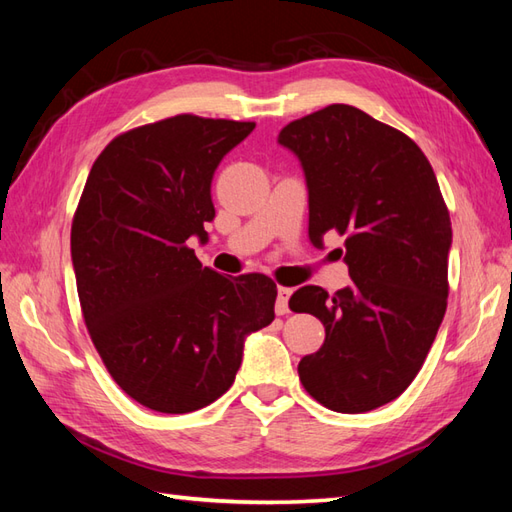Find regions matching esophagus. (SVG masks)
Masks as SVG:
<instances>
[{"label":"esophagus","mask_w":512,"mask_h":512,"mask_svg":"<svg viewBox=\"0 0 512 512\" xmlns=\"http://www.w3.org/2000/svg\"><path fill=\"white\" fill-rule=\"evenodd\" d=\"M290 295H292V288H284V286H281V288L277 290V303H275V310H277V314H286V312H290V308H288Z\"/></svg>","instance_id":"obj_1"}]
</instances>
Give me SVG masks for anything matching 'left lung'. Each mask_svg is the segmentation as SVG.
I'll return each instance as SVG.
<instances>
[{
	"instance_id": "left-lung-1",
	"label": "left lung",
	"mask_w": 512,
	"mask_h": 512,
	"mask_svg": "<svg viewBox=\"0 0 512 512\" xmlns=\"http://www.w3.org/2000/svg\"><path fill=\"white\" fill-rule=\"evenodd\" d=\"M279 145L306 173L310 242L343 235L352 277L332 297L319 286L290 297V310L325 328L299 378L323 407L372 411L411 385L447 312L449 209L420 147L358 107L336 103L292 121Z\"/></svg>"
}]
</instances>
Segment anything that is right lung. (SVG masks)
<instances>
[{
  "label": "right lung",
  "instance_id": "1",
  "mask_svg": "<svg viewBox=\"0 0 512 512\" xmlns=\"http://www.w3.org/2000/svg\"><path fill=\"white\" fill-rule=\"evenodd\" d=\"M255 123L178 114L116 136L72 220L81 312L116 385L160 413L211 405L244 339L275 319V281L224 277L187 246L215 217L211 180Z\"/></svg>",
  "mask_w": 512,
  "mask_h": 512
}]
</instances>
